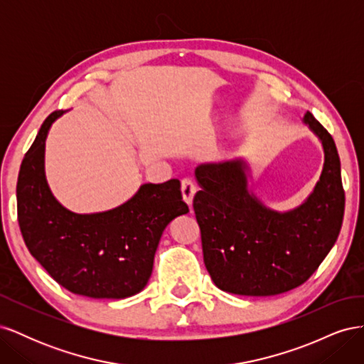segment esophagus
<instances>
[{"instance_id":"34e87169","label":"esophagus","mask_w":364,"mask_h":364,"mask_svg":"<svg viewBox=\"0 0 364 364\" xmlns=\"http://www.w3.org/2000/svg\"><path fill=\"white\" fill-rule=\"evenodd\" d=\"M181 188H182L183 200L188 203V205H191L193 197L196 194V185H194V182L191 179H188V178H185V179H182V186H181Z\"/></svg>"}]
</instances>
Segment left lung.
I'll list each match as a JSON object with an SVG mask.
<instances>
[{
	"label": "left lung",
	"instance_id": "8db88e82",
	"mask_svg": "<svg viewBox=\"0 0 364 364\" xmlns=\"http://www.w3.org/2000/svg\"><path fill=\"white\" fill-rule=\"evenodd\" d=\"M305 123L321 138L325 164L314 193L294 211L264 208L246 188L245 162L200 165L193 200L203 261L220 290L273 296L299 287L321 266L345 214L340 158L331 134L311 112Z\"/></svg>",
	"mask_w": 364,
	"mask_h": 364
}]
</instances>
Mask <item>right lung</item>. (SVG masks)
I'll use <instances>...</instances> for the list:
<instances>
[{
  "mask_svg": "<svg viewBox=\"0 0 364 364\" xmlns=\"http://www.w3.org/2000/svg\"><path fill=\"white\" fill-rule=\"evenodd\" d=\"M51 112L21 164L16 183L18 223L41 266L74 294L124 299L146 287L164 229L190 211L181 182L146 183L112 211L82 215L54 199L43 173V147Z\"/></svg>",
  "mask_w": 364,
  "mask_h": 364,
  "instance_id": "right-lung-1",
  "label": "right lung"
}]
</instances>
